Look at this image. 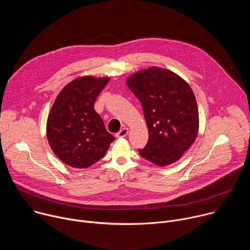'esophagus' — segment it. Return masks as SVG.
<instances>
[{
	"instance_id": "1",
	"label": "esophagus",
	"mask_w": 250,
	"mask_h": 250,
	"mask_svg": "<svg viewBox=\"0 0 250 250\" xmlns=\"http://www.w3.org/2000/svg\"><path fill=\"white\" fill-rule=\"evenodd\" d=\"M127 133H128V128H127V127H124V128H122V129L116 134V136H117V137H125V136L127 135Z\"/></svg>"
}]
</instances>
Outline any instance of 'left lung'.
Wrapping results in <instances>:
<instances>
[{
    "label": "left lung",
    "mask_w": 250,
    "mask_h": 250,
    "mask_svg": "<svg viewBox=\"0 0 250 250\" xmlns=\"http://www.w3.org/2000/svg\"><path fill=\"white\" fill-rule=\"evenodd\" d=\"M126 85L141 104L149 134L139 154L157 166L179 160L199 131L197 101L189 84L170 70L149 67L130 75Z\"/></svg>",
    "instance_id": "1"
}]
</instances>
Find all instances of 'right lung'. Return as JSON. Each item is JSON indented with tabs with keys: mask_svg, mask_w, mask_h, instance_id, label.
I'll return each instance as SVG.
<instances>
[{
	"mask_svg": "<svg viewBox=\"0 0 250 250\" xmlns=\"http://www.w3.org/2000/svg\"><path fill=\"white\" fill-rule=\"evenodd\" d=\"M109 77L82 76L57 95L46 123L55 155L74 168H87L104 157L115 137L106 131L94 104Z\"/></svg>",
	"mask_w": 250,
	"mask_h": 250,
	"instance_id": "1",
	"label": "right lung"
}]
</instances>
